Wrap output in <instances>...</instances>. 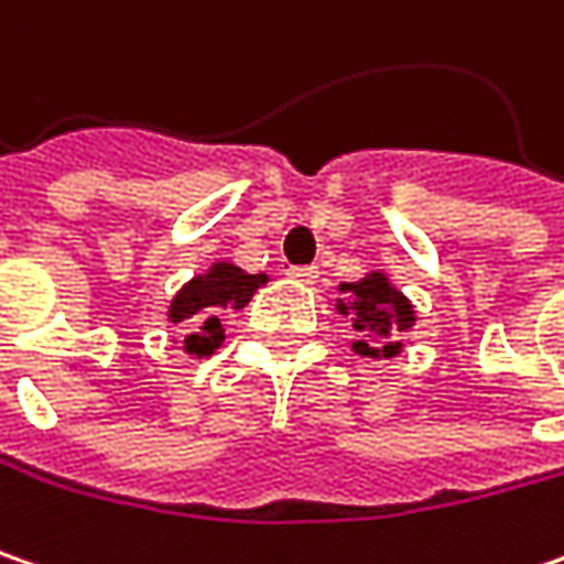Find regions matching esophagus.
<instances>
[{
    "mask_svg": "<svg viewBox=\"0 0 564 564\" xmlns=\"http://www.w3.org/2000/svg\"><path fill=\"white\" fill-rule=\"evenodd\" d=\"M285 275L295 279V282H307V285H311V282H317L321 272H317V267H289L285 269Z\"/></svg>",
    "mask_w": 564,
    "mask_h": 564,
    "instance_id": "obj_1",
    "label": "esophagus"
}]
</instances>
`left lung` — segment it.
Wrapping results in <instances>:
<instances>
[{
	"instance_id": "obj_1",
	"label": "left lung",
	"mask_w": 564,
	"mask_h": 564,
	"mask_svg": "<svg viewBox=\"0 0 564 564\" xmlns=\"http://www.w3.org/2000/svg\"><path fill=\"white\" fill-rule=\"evenodd\" d=\"M343 297H336V311L352 321V349L368 358H393L403 349L400 336L415 324V311L403 292L390 285L383 272H371L361 282H343Z\"/></svg>"
}]
</instances>
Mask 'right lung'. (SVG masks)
<instances>
[{
	"label": "right lung",
	"mask_w": 564,
	"mask_h": 564,
	"mask_svg": "<svg viewBox=\"0 0 564 564\" xmlns=\"http://www.w3.org/2000/svg\"><path fill=\"white\" fill-rule=\"evenodd\" d=\"M260 285H267L263 272L250 275L235 263H215L209 272L189 279L184 289L174 295L171 311H167L171 324H186V329H193L184 339L186 355L203 358V355L215 352L221 346V339H225L218 314L225 307H235V311L243 307Z\"/></svg>",
	"instance_id": "add662e5"
}]
</instances>
